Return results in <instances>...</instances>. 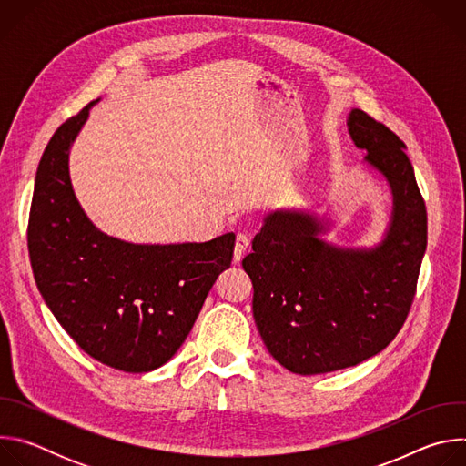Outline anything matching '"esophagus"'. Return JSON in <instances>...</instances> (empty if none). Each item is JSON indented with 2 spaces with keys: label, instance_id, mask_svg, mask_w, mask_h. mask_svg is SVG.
<instances>
[{
  "label": "esophagus",
  "instance_id": "obj_1",
  "mask_svg": "<svg viewBox=\"0 0 466 466\" xmlns=\"http://www.w3.org/2000/svg\"><path fill=\"white\" fill-rule=\"evenodd\" d=\"M250 247V236L247 232H239L236 236V247H234V258L236 259H241L243 254L248 250Z\"/></svg>",
  "mask_w": 466,
  "mask_h": 466
}]
</instances>
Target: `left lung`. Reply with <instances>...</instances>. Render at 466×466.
I'll use <instances>...</instances> for the list:
<instances>
[{
  "instance_id": "left-lung-1",
  "label": "left lung",
  "mask_w": 466,
  "mask_h": 466,
  "mask_svg": "<svg viewBox=\"0 0 466 466\" xmlns=\"http://www.w3.org/2000/svg\"><path fill=\"white\" fill-rule=\"evenodd\" d=\"M350 137L394 195L392 223L374 250H341L317 238L311 216L279 212L252 239L243 269L252 311L271 356L295 374L354 367L381 352L402 329L428 243V214L406 144L354 108Z\"/></svg>"
}]
</instances>
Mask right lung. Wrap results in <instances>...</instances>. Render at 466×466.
<instances>
[{
  "label": "right lung",
  "instance_id": "add662e5",
  "mask_svg": "<svg viewBox=\"0 0 466 466\" xmlns=\"http://www.w3.org/2000/svg\"><path fill=\"white\" fill-rule=\"evenodd\" d=\"M90 106L55 130L40 158L27 225L31 268L46 304L86 354L125 372H147L187 338L218 277L230 268L236 236L132 245L99 232L68 173L70 146Z\"/></svg>",
  "mask_w": 466,
  "mask_h": 466
}]
</instances>
